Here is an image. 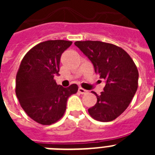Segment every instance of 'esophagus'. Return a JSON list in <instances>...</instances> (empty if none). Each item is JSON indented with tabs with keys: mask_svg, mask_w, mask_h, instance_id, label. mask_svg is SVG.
Segmentation results:
<instances>
[{
	"mask_svg": "<svg viewBox=\"0 0 155 155\" xmlns=\"http://www.w3.org/2000/svg\"><path fill=\"white\" fill-rule=\"evenodd\" d=\"M78 92L81 93V94H87V93H88V91H87V90L84 89V88H82V87H79Z\"/></svg>",
	"mask_w": 155,
	"mask_h": 155,
	"instance_id": "34e87169",
	"label": "esophagus"
}]
</instances>
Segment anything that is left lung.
<instances>
[{
	"instance_id": "left-lung-1",
	"label": "left lung",
	"mask_w": 155,
	"mask_h": 155,
	"mask_svg": "<svg viewBox=\"0 0 155 155\" xmlns=\"http://www.w3.org/2000/svg\"><path fill=\"white\" fill-rule=\"evenodd\" d=\"M74 45L88 57L95 73L106 81L104 91L88 109L90 116L100 122H110L127 109L138 87L139 73L128 53L120 46L100 41H77Z\"/></svg>"
}]
</instances>
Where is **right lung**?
<instances>
[{
	"mask_svg": "<svg viewBox=\"0 0 155 155\" xmlns=\"http://www.w3.org/2000/svg\"><path fill=\"white\" fill-rule=\"evenodd\" d=\"M71 41L48 40L37 44L25 55L16 75L15 93L21 108L34 121L51 125L61 120L67 101L77 93L76 84L64 87L56 83L60 61Z\"/></svg>",
	"mask_w": 155,
	"mask_h": 155,
	"instance_id": "1",
	"label": "right lung"
}]
</instances>
